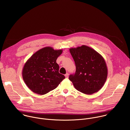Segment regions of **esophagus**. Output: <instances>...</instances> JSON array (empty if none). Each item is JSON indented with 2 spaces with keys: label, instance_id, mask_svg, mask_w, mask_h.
<instances>
[{
  "label": "esophagus",
  "instance_id": "1",
  "mask_svg": "<svg viewBox=\"0 0 130 130\" xmlns=\"http://www.w3.org/2000/svg\"><path fill=\"white\" fill-rule=\"evenodd\" d=\"M65 77L66 78H68L69 77V74L68 73H67L66 75H65Z\"/></svg>",
  "mask_w": 130,
  "mask_h": 130
}]
</instances>
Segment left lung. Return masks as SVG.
<instances>
[{
    "label": "left lung",
    "mask_w": 130,
    "mask_h": 130,
    "mask_svg": "<svg viewBox=\"0 0 130 130\" xmlns=\"http://www.w3.org/2000/svg\"><path fill=\"white\" fill-rule=\"evenodd\" d=\"M76 70L70 80L79 91L92 94L100 90L107 77V68L103 57L86 45L70 49Z\"/></svg>",
    "instance_id": "8db88e82"
}]
</instances>
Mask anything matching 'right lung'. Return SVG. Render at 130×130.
Wrapping results in <instances>:
<instances>
[{
    "mask_svg": "<svg viewBox=\"0 0 130 130\" xmlns=\"http://www.w3.org/2000/svg\"><path fill=\"white\" fill-rule=\"evenodd\" d=\"M62 50H54L51 47L43 48L27 61L23 69V80L33 92L44 95L55 89L65 78L59 73L57 57Z\"/></svg>",
    "mask_w": 130,
    "mask_h": 130,
    "instance_id": "obj_1",
    "label": "right lung"
}]
</instances>
